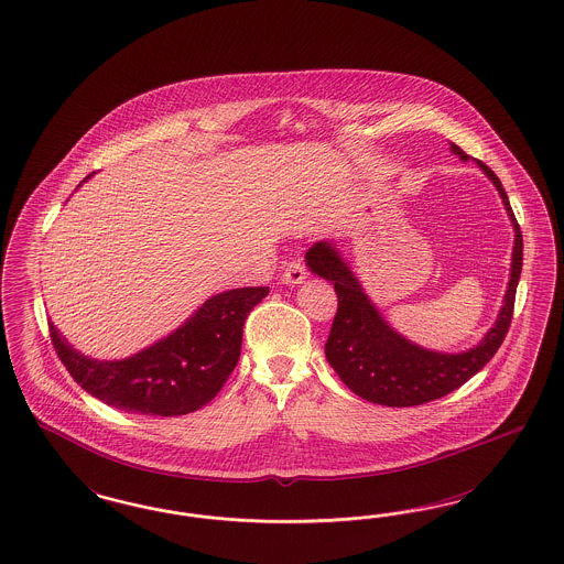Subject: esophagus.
<instances>
[{"label": "esophagus", "instance_id": "esophagus-1", "mask_svg": "<svg viewBox=\"0 0 564 564\" xmlns=\"http://www.w3.org/2000/svg\"><path fill=\"white\" fill-rule=\"evenodd\" d=\"M307 275L310 273H307V268H305L303 261H291L286 265L284 273H282V282L289 284V286H299V284H303L307 280Z\"/></svg>", "mask_w": 564, "mask_h": 564}]
</instances>
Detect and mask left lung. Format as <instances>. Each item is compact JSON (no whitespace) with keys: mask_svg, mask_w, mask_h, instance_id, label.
<instances>
[{"mask_svg":"<svg viewBox=\"0 0 564 564\" xmlns=\"http://www.w3.org/2000/svg\"><path fill=\"white\" fill-rule=\"evenodd\" d=\"M451 151L460 158V162H469V155L455 143H451ZM477 165L505 203L514 230V247L502 307L494 326L473 348L463 352H442L415 345L388 324L336 242L319 240L305 253L311 272L332 282L338 294V311L327 338L326 359L357 397L386 406H415L442 399L471 380L502 345L512 319L514 292L523 265V237L498 176L484 162H477Z\"/></svg>","mask_w":564,"mask_h":564,"instance_id":"8db88e82","label":"left lung"}]
</instances>
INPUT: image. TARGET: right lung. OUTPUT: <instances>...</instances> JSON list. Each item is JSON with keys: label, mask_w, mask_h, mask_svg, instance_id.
<instances>
[{"label": "right lung", "mask_w": 564, "mask_h": 564, "mask_svg": "<svg viewBox=\"0 0 564 564\" xmlns=\"http://www.w3.org/2000/svg\"><path fill=\"white\" fill-rule=\"evenodd\" d=\"M268 292L257 286L209 296L182 326L127 359H93L52 322L50 329L57 357L91 397L127 413L176 417L205 406L221 390L240 357L245 319Z\"/></svg>", "instance_id": "1"}]
</instances>
